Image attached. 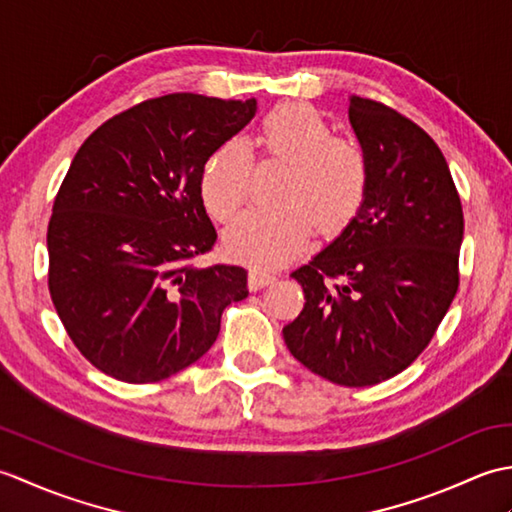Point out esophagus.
Wrapping results in <instances>:
<instances>
[{
  "label": "esophagus",
  "instance_id": "obj_1",
  "mask_svg": "<svg viewBox=\"0 0 512 512\" xmlns=\"http://www.w3.org/2000/svg\"><path fill=\"white\" fill-rule=\"evenodd\" d=\"M275 279L277 277L266 273V270H250V273H248V288L250 290H262V288L273 284Z\"/></svg>",
  "mask_w": 512,
  "mask_h": 512
}]
</instances>
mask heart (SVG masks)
Here are the masks:
<instances>
[{
	"instance_id": "b5f03b06",
	"label": "heart",
	"mask_w": 512,
	"mask_h": 512,
	"mask_svg": "<svg viewBox=\"0 0 512 512\" xmlns=\"http://www.w3.org/2000/svg\"><path fill=\"white\" fill-rule=\"evenodd\" d=\"M266 156L288 162L273 209H250L224 235L226 253L255 268H275L301 255L314 224L325 235L350 224L367 198L369 162L352 138L332 136V125L308 103L275 107L259 127ZM253 158L244 143L226 140L206 158L202 202L217 222H231L248 193Z\"/></svg>"
}]
</instances>
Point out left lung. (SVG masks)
<instances>
[{"label": "left lung", "mask_w": 512, "mask_h": 512, "mask_svg": "<svg viewBox=\"0 0 512 512\" xmlns=\"http://www.w3.org/2000/svg\"><path fill=\"white\" fill-rule=\"evenodd\" d=\"M369 162L367 198L334 242L297 268L306 306L284 328L290 354L345 387L407 369L458 292L460 195L433 138L376 101L350 96Z\"/></svg>", "instance_id": "1"}]
</instances>
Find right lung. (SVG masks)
<instances>
[{"instance_id":"right-lung-1","label":"right lung","mask_w":512,"mask_h":512,"mask_svg":"<svg viewBox=\"0 0 512 512\" xmlns=\"http://www.w3.org/2000/svg\"><path fill=\"white\" fill-rule=\"evenodd\" d=\"M257 101L180 92L103 123L76 151L48 224L50 297L88 361L156 383L211 350L246 270L198 266L215 244L206 158L253 121Z\"/></svg>"}]
</instances>
